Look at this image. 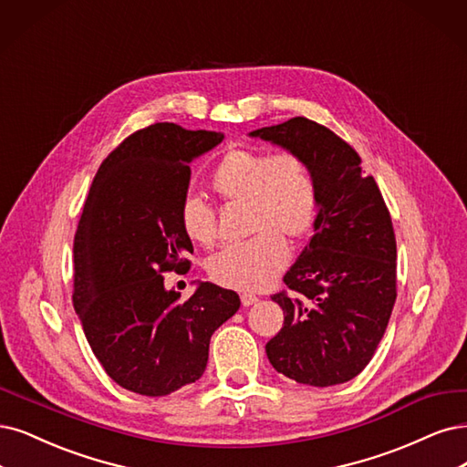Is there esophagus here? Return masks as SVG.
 I'll use <instances>...</instances> for the list:
<instances>
[{"mask_svg": "<svg viewBox=\"0 0 467 467\" xmlns=\"http://www.w3.org/2000/svg\"><path fill=\"white\" fill-rule=\"evenodd\" d=\"M240 300H243V306H252V304H255L257 300H260V298H257L255 295H250V292H244V295L243 296H240Z\"/></svg>", "mask_w": 467, "mask_h": 467, "instance_id": "obj_1", "label": "esophagus"}]
</instances>
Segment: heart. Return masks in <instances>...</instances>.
Masks as SVG:
<instances>
[{
    "instance_id": "1",
    "label": "heart",
    "mask_w": 467,
    "mask_h": 467,
    "mask_svg": "<svg viewBox=\"0 0 467 467\" xmlns=\"http://www.w3.org/2000/svg\"><path fill=\"white\" fill-rule=\"evenodd\" d=\"M210 184L224 203L246 205V233L252 238L223 248L207 264V271L223 286L265 288L288 264L283 238H300L314 223L317 190L312 169L295 151L231 150L215 165ZM179 223L190 243L203 248L215 243V210L202 196L182 198Z\"/></svg>"
}]
</instances>
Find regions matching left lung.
Returning a JSON list of instances; mask_svg holds the SVG:
<instances>
[{
  "label": "left lung",
  "mask_w": 467,
  "mask_h": 467,
  "mask_svg": "<svg viewBox=\"0 0 467 467\" xmlns=\"http://www.w3.org/2000/svg\"><path fill=\"white\" fill-rule=\"evenodd\" d=\"M298 153L317 190L314 236L273 295L283 329L267 344L271 366L312 387L347 383L364 371L396 302V238L375 179L358 151L306 117L250 132Z\"/></svg>",
  "instance_id": "8db88e82"
}]
</instances>
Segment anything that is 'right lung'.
<instances>
[{
  "mask_svg": "<svg viewBox=\"0 0 467 467\" xmlns=\"http://www.w3.org/2000/svg\"><path fill=\"white\" fill-rule=\"evenodd\" d=\"M213 130L155 123L99 165L75 234V312L94 356L123 389L165 396L196 383L210 338L236 314L234 290L200 283L188 300L163 273L190 269L179 223L190 163L223 142Z\"/></svg>",
  "mask_w": 467,
  "mask_h": 467,
  "instance_id": "obj_1",
  "label": "right lung"
}]
</instances>
